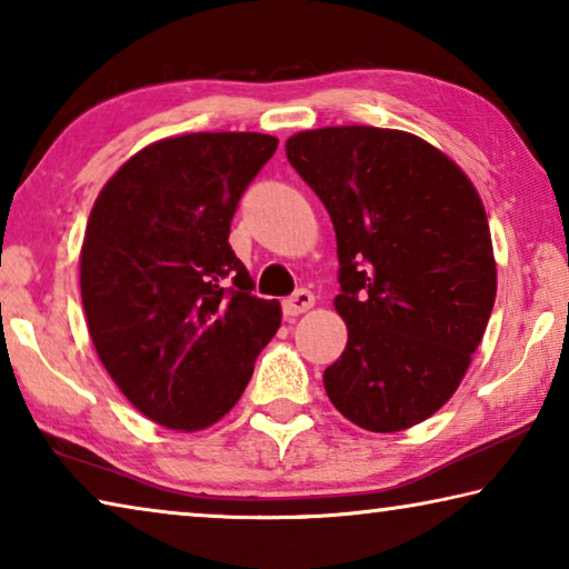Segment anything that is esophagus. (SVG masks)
<instances>
[{
  "mask_svg": "<svg viewBox=\"0 0 569 569\" xmlns=\"http://www.w3.org/2000/svg\"><path fill=\"white\" fill-rule=\"evenodd\" d=\"M313 303H316L313 293L306 291V288H298V291H296L293 296H288L286 301H283V313L291 316V319H293V316L308 311V308H311Z\"/></svg>",
  "mask_w": 569,
  "mask_h": 569,
  "instance_id": "34e87169",
  "label": "esophagus"
}]
</instances>
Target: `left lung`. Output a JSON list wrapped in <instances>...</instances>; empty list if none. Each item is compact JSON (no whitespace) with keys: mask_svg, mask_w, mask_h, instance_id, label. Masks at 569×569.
<instances>
[{"mask_svg":"<svg viewBox=\"0 0 569 569\" xmlns=\"http://www.w3.org/2000/svg\"><path fill=\"white\" fill-rule=\"evenodd\" d=\"M286 156L336 230L349 341L326 393L361 429H409L457 391L492 316L485 206L457 162L401 130H306Z\"/></svg>","mask_w":569,"mask_h":569,"instance_id":"left-lung-1","label":"left lung"}]
</instances>
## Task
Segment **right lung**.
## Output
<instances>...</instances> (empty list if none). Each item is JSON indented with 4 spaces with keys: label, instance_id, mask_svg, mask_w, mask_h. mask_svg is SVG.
Listing matches in <instances>:
<instances>
[{
    "label": "right lung",
    "instance_id": "add662e5",
    "mask_svg": "<svg viewBox=\"0 0 569 569\" xmlns=\"http://www.w3.org/2000/svg\"><path fill=\"white\" fill-rule=\"evenodd\" d=\"M261 132H192L142 148L94 200L82 306L104 369L134 409L198 431L236 407L281 326L228 243L240 198L273 158Z\"/></svg>",
    "mask_w": 569,
    "mask_h": 569
}]
</instances>
